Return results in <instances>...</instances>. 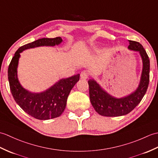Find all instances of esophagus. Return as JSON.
<instances>
[{
    "label": "esophagus",
    "instance_id": "obj_1",
    "mask_svg": "<svg viewBox=\"0 0 158 158\" xmlns=\"http://www.w3.org/2000/svg\"><path fill=\"white\" fill-rule=\"evenodd\" d=\"M88 77H89V74H88V72L86 71V70H84V71L81 72V79H86L88 78Z\"/></svg>",
    "mask_w": 158,
    "mask_h": 158
}]
</instances>
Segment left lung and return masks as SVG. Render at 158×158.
Here are the masks:
<instances>
[{
	"label": "left lung",
	"instance_id": "obj_1",
	"mask_svg": "<svg viewBox=\"0 0 158 158\" xmlns=\"http://www.w3.org/2000/svg\"><path fill=\"white\" fill-rule=\"evenodd\" d=\"M129 41L128 49L139 52L142 59L143 69L139 86L130 94L122 98H116L106 92L94 79H89L88 84L90 102L94 109L100 115L117 117L129 113L141 101L148 88L150 70L148 55L139 43Z\"/></svg>",
	"mask_w": 158,
	"mask_h": 158
}]
</instances>
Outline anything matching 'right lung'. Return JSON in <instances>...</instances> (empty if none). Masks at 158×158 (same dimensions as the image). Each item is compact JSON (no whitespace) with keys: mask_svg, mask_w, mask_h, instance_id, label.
<instances>
[{"mask_svg":"<svg viewBox=\"0 0 158 158\" xmlns=\"http://www.w3.org/2000/svg\"><path fill=\"white\" fill-rule=\"evenodd\" d=\"M61 37L43 38L26 44L17 50L8 69L10 90L16 103L28 115L40 120L56 118L62 115L71 89L79 80V74L61 79L41 92H32L23 88L18 78L20 53L26 49L42 46L53 47L62 42Z\"/></svg>","mask_w":158,"mask_h":158,"instance_id":"1","label":"right lung"}]
</instances>
